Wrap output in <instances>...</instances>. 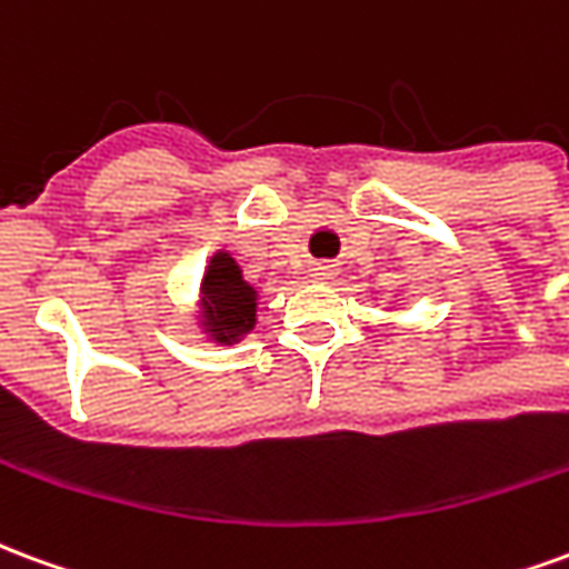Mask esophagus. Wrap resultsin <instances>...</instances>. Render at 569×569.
I'll return each mask as SVG.
<instances>
[{"label": "esophagus", "instance_id": "1", "mask_svg": "<svg viewBox=\"0 0 569 569\" xmlns=\"http://www.w3.org/2000/svg\"><path fill=\"white\" fill-rule=\"evenodd\" d=\"M312 279H318V281L333 279V267H330V263H315V267H312Z\"/></svg>", "mask_w": 569, "mask_h": 569}]
</instances>
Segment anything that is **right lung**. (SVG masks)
<instances>
[{
    "label": "right lung",
    "instance_id": "add662e5",
    "mask_svg": "<svg viewBox=\"0 0 569 569\" xmlns=\"http://www.w3.org/2000/svg\"><path fill=\"white\" fill-rule=\"evenodd\" d=\"M197 325L218 346H236L257 325V288L230 251H214L199 281Z\"/></svg>",
    "mask_w": 569,
    "mask_h": 569
}]
</instances>
